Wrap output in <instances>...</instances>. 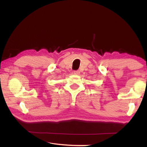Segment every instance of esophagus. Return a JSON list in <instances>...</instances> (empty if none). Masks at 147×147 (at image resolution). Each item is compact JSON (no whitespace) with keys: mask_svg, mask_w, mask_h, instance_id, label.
Segmentation results:
<instances>
[{"mask_svg":"<svg viewBox=\"0 0 147 147\" xmlns=\"http://www.w3.org/2000/svg\"><path fill=\"white\" fill-rule=\"evenodd\" d=\"M74 74L75 75H79L80 74V71L79 70H75L74 71Z\"/></svg>","mask_w":147,"mask_h":147,"instance_id":"1","label":"esophagus"}]
</instances>
